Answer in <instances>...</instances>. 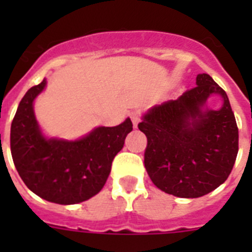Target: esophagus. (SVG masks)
I'll list each match as a JSON object with an SVG mask.
<instances>
[{
  "label": "esophagus",
  "mask_w": 252,
  "mask_h": 252,
  "mask_svg": "<svg viewBox=\"0 0 252 252\" xmlns=\"http://www.w3.org/2000/svg\"><path fill=\"white\" fill-rule=\"evenodd\" d=\"M130 117L131 120H132L133 127H137L139 122L141 121V113H140V111H132V112L130 113Z\"/></svg>",
  "instance_id": "1"
}]
</instances>
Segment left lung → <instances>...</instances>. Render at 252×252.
<instances>
[{"label":"left lung","mask_w":252,"mask_h":252,"mask_svg":"<svg viewBox=\"0 0 252 252\" xmlns=\"http://www.w3.org/2000/svg\"><path fill=\"white\" fill-rule=\"evenodd\" d=\"M212 93L221 94L218 111H201ZM148 145L144 164L153 183L180 198H198L228 178L239 153V128L226 92L208 74L178 99L151 108L139 124Z\"/></svg>","instance_id":"8db88e82"}]
</instances>
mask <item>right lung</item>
Listing matches in <instances>:
<instances>
[{
    "mask_svg": "<svg viewBox=\"0 0 252 252\" xmlns=\"http://www.w3.org/2000/svg\"><path fill=\"white\" fill-rule=\"evenodd\" d=\"M46 81L31 87L22 97L11 124L13 164L31 192L58 204L90 199L103 188L112 160L132 131L127 119L115 127H98L78 141L46 140L35 120L32 102Z\"/></svg>",
    "mask_w": 252,
    "mask_h": 252,
    "instance_id": "1",
    "label": "right lung"
}]
</instances>
